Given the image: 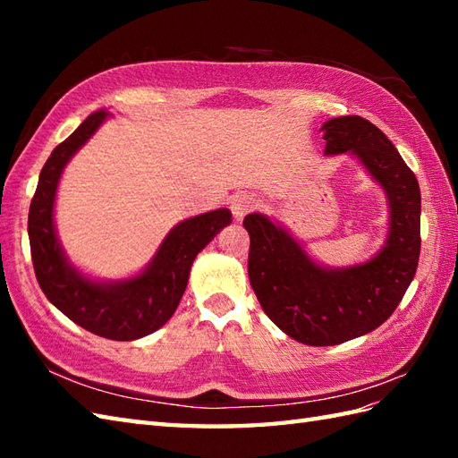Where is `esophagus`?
Instances as JSON below:
<instances>
[{"mask_svg":"<svg viewBox=\"0 0 458 458\" xmlns=\"http://www.w3.org/2000/svg\"><path fill=\"white\" fill-rule=\"evenodd\" d=\"M258 204H259V200L256 199V194L238 192L230 199V210H232V214H234V218L242 220L248 212L258 208Z\"/></svg>","mask_w":458,"mask_h":458,"instance_id":"obj_1","label":"esophagus"}]
</instances>
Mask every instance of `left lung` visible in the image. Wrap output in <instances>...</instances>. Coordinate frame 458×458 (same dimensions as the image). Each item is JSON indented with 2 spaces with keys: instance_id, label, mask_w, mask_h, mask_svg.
Segmentation results:
<instances>
[{
  "instance_id": "obj_1",
  "label": "left lung",
  "mask_w": 458,
  "mask_h": 458,
  "mask_svg": "<svg viewBox=\"0 0 458 458\" xmlns=\"http://www.w3.org/2000/svg\"><path fill=\"white\" fill-rule=\"evenodd\" d=\"M327 155L352 151L382 184L392 207L386 248L368 264L323 269L284 228L248 214V276L261 309L291 338L333 346L362 336L392 317L417 271L421 192L413 171L372 122L343 115L323 125Z\"/></svg>"
}]
</instances>
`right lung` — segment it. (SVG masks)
<instances>
[{
	"label": "right lung",
	"instance_id": "obj_1",
	"mask_svg": "<svg viewBox=\"0 0 458 458\" xmlns=\"http://www.w3.org/2000/svg\"><path fill=\"white\" fill-rule=\"evenodd\" d=\"M108 112L96 110L58 143L38 174L29 207V244L35 276L51 303L79 327L110 340H135L151 335L173 317L187 289L191 266L199 251L228 226L226 208L181 222L165 238L157 256L141 276L115 285L82 277L66 264L53 226L56 184L66 161L98 130Z\"/></svg>",
	"mask_w": 458,
	"mask_h": 458
}]
</instances>
